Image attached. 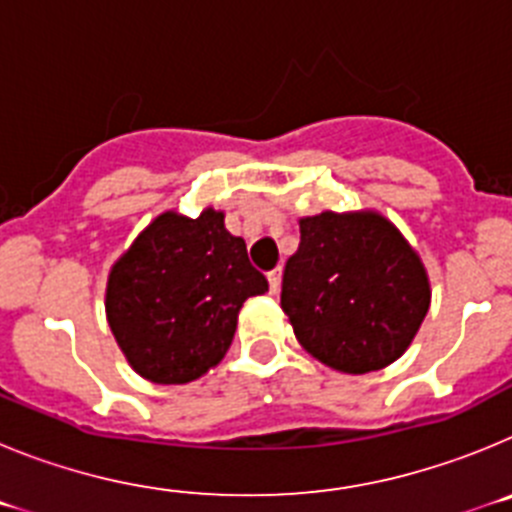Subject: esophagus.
<instances>
[{"label":"esophagus","mask_w":512,"mask_h":512,"mask_svg":"<svg viewBox=\"0 0 512 512\" xmlns=\"http://www.w3.org/2000/svg\"><path fill=\"white\" fill-rule=\"evenodd\" d=\"M269 292L271 295H277L279 292V287H282V269H274V271H269Z\"/></svg>","instance_id":"34e87169"}]
</instances>
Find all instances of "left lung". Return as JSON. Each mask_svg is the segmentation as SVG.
Listing matches in <instances>:
<instances>
[{
	"label": "left lung",
	"mask_w": 512,
	"mask_h": 512,
	"mask_svg": "<svg viewBox=\"0 0 512 512\" xmlns=\"http://www.w3.org/2000/svg\"><path fill=\"white\" fill-rule=\"evenodd\" d=\"M431 307L418 253L379 212H320L300 220V248L282 279L297 341L346 374L384 369L413 343Z\"/></svg>",
	"instance_id": "left-lung-1"
}]
</instances>
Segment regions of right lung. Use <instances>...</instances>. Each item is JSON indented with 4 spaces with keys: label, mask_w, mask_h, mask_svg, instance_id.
I'll use <instances>...</instances> for the list:
<instances>
[{
    "label": "right lung",
    "mask_w": 512,
    "mask_h": 512,
    "mask_svg": "<svg viewBox=\"0 0 512 512\" xmlns=\"http://www.w3.org/2000/svg\"><path fill=\"white\" fill-rule=\"evenodd\" d=\"M223 212H164L115 261L107 323L135 372L156 384H187L220 364L248 297L269 282Z\"/></svg>",
    "instance_id": "1"
}]
</instances>
